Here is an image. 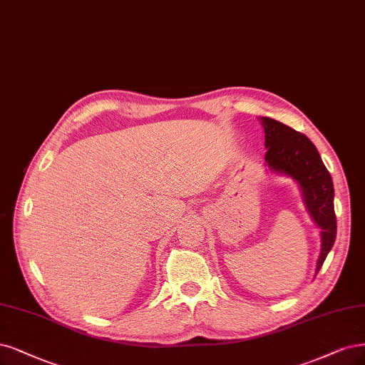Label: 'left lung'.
Wrapping results in <instances>:
<instances>
[{
    "label": "left lung",
    "mask_w": 365,
    "mask_h": 365,
    "mask_svg": "<svg viewBox=\"0 0 365 365\" xmlns=\"http://www.w3.org/2000/svg\"><path fill=\"white\" fill-rule=\"evenodd\" d=\"M266 133V163L279 173L293 177L305 199L311 217L322 228V250L316 274L328 257L336 237V217L334 210V184L324 168L317 148L302 133L270 118H262Z\"/></svg>",
    "instance_id": "left-lung-1"
}]
</instances>
